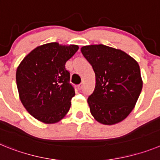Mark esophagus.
<instances>
[{
  "label": "esophagus",
  "instance_id": "1",
  "mask_svg": "<svg viewBox=\"0 0 160 160\" xmlns=\"http://www.w3.org/2000/svg\"><path fill=\"white\" fill-rule=\"evenodd\" d=\"M82 87H83V85L81 83V84L78 85V89L79 90H81L82 89Z\"/></svg>",
  "mask_w": 160,
  "mask_h": 160
}]
</instances>
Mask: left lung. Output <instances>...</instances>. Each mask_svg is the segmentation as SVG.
Returning <instances> with one entry per match:
<instances>
[{"instance_id":"1","label":"left lung","mask_w":160,"mask_h":160,"mask_svg":"<svg viewBox=\"0 0 160 160\" xmlns=\"http://www.w3.org/2000/svg\"><path fill=\"white\" fill-rule=\"evenodd\" d=\"M81 51L95 73V88L87 99L90 113L102 124L120 122L132 111L142 90L138 62L104 45L82 46Z\"/></svg>"}]
</instances>
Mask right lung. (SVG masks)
<instances>
[{
  "mask_svg": "<svg viewBox=\"0 0 160 160\" xmlns=\"http://www.w3.org/2000/svg\"><path fill=\"white\" fill-rule=\"evenodd\" d=\"M78 49L76 45L45 44L32 49L18 66L16 81L20 99L36 119L55 123L70 110L75 91L65 65Z\"/></svg>",
  "mask_w": 160,
  "mask_h": 160,
  "instance_id": "1",
  "label": "right lung"
}]
</instances>
